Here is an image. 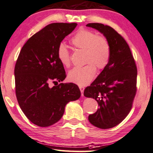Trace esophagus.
Wrapping results in <instances>:
<instances>
[{
	"mask_svg": "<svg viewBox=\"0 0 153 153\" xmlns=\"http://www.w3.org/2000/svg\"><path fill=\"white\" fill-rule=\"evenodd\" d=\"M79 89H80V91L81 92V95L83 96V91H84V88L83 86H79Z\"/></svg>",
	"mask_w": 153,
	"mask_h": 153,
	"instance_id": "esophagus-1",
	"label": "esophagus"
}]
</instances>
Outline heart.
Here are the masks:
<instances>
[{
  "label": "heart",
  "mask_w": 153,
  "mask_h": 153,
  "mask_svg": "<svg viewBox=\"0 0 153 153\" xmlns=\"http://www.w3.org/2000/svg\"><path fill=\"white\" fill-rule=\"evenodd\" d=\"M70 43L76 49L84 50L83 67L74 68L68 72V80L79 85H85L94 78L97 68L103 70L108 65L111 56V45L109 40L103 35H97L93 31L81 29L70 39ZM58 59L65 67L71 64L70 53L64 44L59 45Z\"/></svg>",
  "instance_id": "heart-1"
}]
</instances>
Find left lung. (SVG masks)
I'll return each instance as SVG.
<instances>
[{
  "instance_id": "8db88e82",
  "label": "left lung",
  "mask_w": 153,
  "mask_h": 153,
  "mask_svg": "<svg viewBox=\"0 0 153 153\" xmlns=\"http://www.w3.org/2000/svg\"><path fill=\"white\" fill-rule=\"evenodd\" d=\"M86 26L102 33L111 45L108 65L83 92L85 97L94 99L99 107L88 120L97 128L108 129L120 123L131 110L137 92V66L128 43L116 30L101 23Z\"/></svg>"
}]
</instances>
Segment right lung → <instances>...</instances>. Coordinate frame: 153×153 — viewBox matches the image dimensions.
I'll use <instances>...</instances> for the list:
<instances>
[{"label": "right lung", "mask_w": 153, "mask_h": 153, "mask_svg": "<svg viewBox=\"0 0 153 153\" xmlns=\"http://www.w3.org/2000/svg\"><path fill=\"white\" fill-rule=\"evenodd\" d=\"M77 23H54L36 32L23 46L14 68L18 103L27 118L40 127H48L60 120L68 102L79 99L76 84L50 82L66 77L57 50L61 41Z\"/></svg>", "instance_id": "add662e5"}]
</instances>
